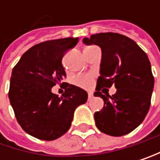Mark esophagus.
Listing matches in <instances>:
<instances>
[{
  "mask_svg": "<svg viewBox=\"0 0 160 160\" xmlns=\"http://www.w3.org/2000/svg\"><path fill=\"white\" fill-rule=\"evenodd\" d=\"M92 98H93V93H92V92H88V99L90 100Z\"/></svg>",
  "mask_w": 160,
  "mask_h": 160,
  "instance_id": "34e87169",
  "label": "esophagus"
}]
</instances>
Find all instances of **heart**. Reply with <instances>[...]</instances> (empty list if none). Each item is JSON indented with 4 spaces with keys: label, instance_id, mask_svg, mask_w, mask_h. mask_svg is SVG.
Wrapping results in <instances>:
<instances>
[{
    "label": "heart",
    "instance_id": "1",
    "mask_svg": "<svg viewBox=\"0 0 160 160\" xmlns=\"http://www.w3.org/2000/svg\"><path fill=\"white\" fill-rule=\"evenodd\" d=\"M95 78V76L93 74H84V75H81L78 76L74 78L73 83L78 87L82 88H88L91 86L92 82H93Z\"/></svg>",
    "mask_w": 160,
    "mask_h": 160
}]
</instances>
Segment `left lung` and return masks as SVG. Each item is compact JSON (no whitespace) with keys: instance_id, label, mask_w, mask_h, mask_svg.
<instances>
[{"instance_id":"8db88e82","label":"left lung","mask_w":160,"mask_h":160,"mask_svg":"<svg viewBox=\"0 0 160 160\" xmlns=\"http://www.w3.org/2000/svg\"><path fill=\"white\" fill-rule=\"evenodd\" d=\"M83 43L102 49L101 76L94 96L104 103L94 114L96 127L111 136L130 133L143 122L151 106L155 78L146 52L132 39L116 32L93 34ZM112 85L118 89L114 95L99 92Z\"/></svg>"}]
</instances>
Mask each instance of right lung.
Wrapping results in <instances>:
<instances>
[{
	"mask_svg": "<svg viewBox=\"0 0 160 160\" xmlns=\"http://www.w3.org/2000/svg\"><path fill=\"white\" fill-rule=\"evenodd\" d=\"M78 41L68 37L39 43L14 66L8 98L18 123L29 135L47 141L62 136L71 127L75 109L86 102V91L67 82L61 83V97L52 92L66 77L63 56Z\"/></svg>",
	"mask_w": 160,
	"mask_h": 160,
	"instance_id": "1",
	"label": "right lung"
}]
</instances>
